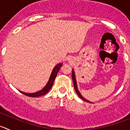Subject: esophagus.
<instances>
[{
    "instance_id": "esophagus-1",
    "label": "esophagus",
    "mask_w": 130,
    "mask_h": 130,
    "mask_svg": "<svg viewBox=\"0 0 130 130\" xmlns=\"http://www.w3.org/2000/svg\"><path fill=\"white\" fill-rule=\"evenodd\" d=\"M72 60V58H68V60Z\"/></svg>"
}]
</instances>
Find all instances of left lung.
<instances>
[{"mask_svg": "<svg viewBox=\"0 0 130 130\" xmlns=\"http://www.w3.org/2000/svg\"><path fill=\"white\" fill-rule=\"evenodd\" d=\"M72 79H73V85H74V88H75V90L76 92V93L77 94L78 96H79L80 98H81L83 100L86 101L87 102H89V103H91L90 101H88L87 99H85L82 95L81 94V93L78 90V87H77V81H76V77H75V72H74V70H72Z\"/></svg>", "mask_w": 130, "mask_h": 130, "instance_id": "8db88e82", "label": "left lung"}]
</instances>
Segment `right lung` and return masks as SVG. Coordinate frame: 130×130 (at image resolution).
<instances>
[{"instance_id": "1", "label": "right lung", "mask_w": 130, "mask_h": 130, "mask_svg": "<svg viewBox=\"0 0 130 130\" xmlns=\"http://www.w3.org/2000/svg\"><path fill=\"white\" fill-rule=\"evenodd\" d=\"M62 64L63 63H59V64H57V66H55V68L53 70L52 72H51V75H50V77H49L47 83L46 84V85L42 88V90H40L39 91L36 92L34 93H26L24 92L23 91H21V90H19V92H21L23 93V94L26 95V96H30V97H39V96H43V95L45 94L46 93H47L49 91V90L52 87L55 78L57 77V73L59 72L60 69L61 68V67L62 66Z\"/></svg>"}]
</instances>
